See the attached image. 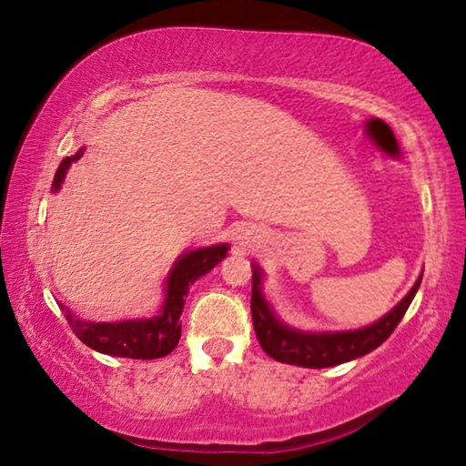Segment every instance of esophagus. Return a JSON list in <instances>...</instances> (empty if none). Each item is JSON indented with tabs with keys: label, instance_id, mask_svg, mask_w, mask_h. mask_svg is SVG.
Here are the masks:
<instances>
[{
	"label": "esophagus",
	"instance_id": "34e87169",
	"mask_svg": "<svg viewBox=\"0 0 466 466\" xmlns=\"http://www.w3.org/2000/svg\"><path fill=\"white\" fill-rule=\"evenodd\" d=\"M250 234H252V232H242V234L238 236V240H240L242 247H247V244L252 242V236H250Z\"/></svg>",
	"mask_w": 466,
	"mask_h": 466
}]
</instances>
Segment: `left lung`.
<instances>
[{
	"instance_id": "left-lung-1",
	"label": "left lung",
	"mask_w": 466,
	"mask_h": 466,
	"mask_svg": "<svg viewBox=\"0 0 466 466\" xmlns=\"http://www.w3.org/2000/svg\"><path fill=\"white\" fill-rule=\"evenodd\" d=\"M423 273L417 278L409 294L386 312L380 320L353 330H299L283 322L263 296V271L252 263L250 312L258 343L267 356L291 366L330 368L366 356L382 345L405 317L421 286Z\"/></svg>"
}]
</instances>
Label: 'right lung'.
Segmentation results:
<instances>
[{
  "instance_id": "right-lung-1",
  "label": "right lung",
  "mask_w": 466,
  "mask_h": 466,
  "mask_svg": "<svg viewBox=\"0 0 466 466\" xmlns=\"http://www.w3.org/2000/svg\"><path fill=\"white\" fill-rule=\"evenodd\" d=\"M82 154L84 147H80L74 156L66 157V160L59 164V168L55 172L53 178L55 193L61 188L72 162L80 160ZM228 250H230L228 244H214V247L188 250L183 257H178V261L172 267L167 278L162 309L152 314V317L119 322H90L76 317V314L66 309V306H59L77 339L92 347V350L106 353V356L131 360L164 358L178 345L180 314H183L188 288H191L201 275L214 269V267L228 255Z\"/></svg>"
}]
</instances>
